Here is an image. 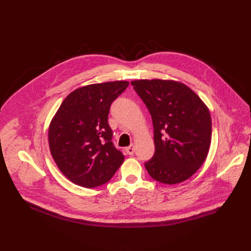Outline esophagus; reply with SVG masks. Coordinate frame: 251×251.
I'll list each match as a JSON object with an SVG mask.
<instances>
[{
  "mask_svg": "<svg viewBox=\"0 0 251 251\" xmlns=\"http://www.w3.org/2000/svg\"><path fill=\"white\" fill-rule=\"evenodd\" d=\"M126 152H127V154H129V155H132V154H134V152H135V146L130 145L129 147H127Z\"/></svg>",
  "mask_w": 251,
  "mask_h": 251,
  "instance_id": "obj_1",
  "label": "esophagus"
}]
</instances>
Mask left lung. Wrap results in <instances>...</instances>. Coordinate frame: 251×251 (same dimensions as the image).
Returning a JSON list of instances; mask_svg holds the SVG:
<instances>
[{"instance_id": "1", "label": "left lung", "mask_w": 251, "mask_h": 251, "mask_svg": "<svg viewBox=\"0 0 251 251\" xmlns=\"http://www.w3.org/2000/svg\"><path fill=\"white\" fill-rule=\"evenodd\" d=\"M150 112L155 152L145 164L165 184L183 182L204 164L211 142L210 112L185 84L172 79L130 82Z\"/></svg>"}]
</instances>
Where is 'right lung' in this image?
Instances as JSON below:
<instances>
[{"label": "right lung", "instance_id": "right-lung-1", "mask_svg": "<svg viewBox=\"0 0 251 251\" xmlns=\"http://www.w3.org/2000/svg\"><path fill=\"white\" fill-rule=\"evenodd\" d=\"M127 81L90 84L62 101L49 128L51 156L60 172L84 188L102 185L124 162L112 142L110 105L128 86Z\"/></svg>", "mask_w": 251, "mask_h": 251}]
</instances>
